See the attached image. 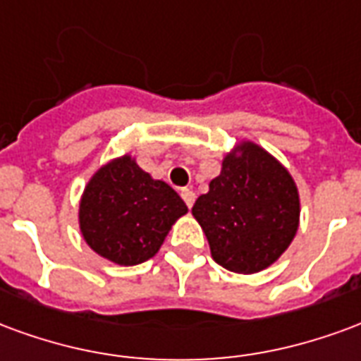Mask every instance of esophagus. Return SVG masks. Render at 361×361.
<instances>
[{
    "instance_id": "esophagus-1",
    "label": "esophagus",
    "mask_w": 361,
    "mask_h": 361,
    "mask_svg": "<svg viewBox=\"0 0 361 361\" xmlns=\"http://www.w3.org/2000/svg\"><path fill=\"white\" fill-rule=\"evenodd\" d=\"M180 196H183L184 204H186V206L188 207L194 206V200H196V194H194V192L188 190V188H183V190H180Z\"/></svg>"
}]
</instances>
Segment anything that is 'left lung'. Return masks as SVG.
Masks as SVG:
<instances>
[{"label":"left lung","mask_w":361,"mask_h":361,"mask_svg":"<svg viewBox=\"0 0 361 361\" xmlns=\"http://www.w3.org/2000/svg\"><path fill=\"white\" fill-rule=\"evenodd\" d=\"M227 155L223 171L192 207L213 259L235 273L277 262L298 231V188L288 171L256 144Z\"/></svg>","instance_id":"8db88e82"}]
</instances>
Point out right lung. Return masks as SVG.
<instances>
[{
    "instance_id": "right-lung-1",
    "label": "right lung",
    "mask_w": 361,
    "mask_h": 361,
    "mask_svg": "<svg viewBox=\"0 0 361 361\" xmlns=\"http://www.w3.org/2000/svg\"><path fill=\"white\" fill-rule=\"evenodd\" d=\"M188 212L177 192L125 155L92 177L80 202V231L96 254L138 265L157 254L171 225Z\"/></svg>"
}]
</instances>
